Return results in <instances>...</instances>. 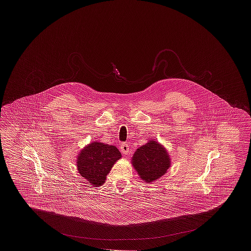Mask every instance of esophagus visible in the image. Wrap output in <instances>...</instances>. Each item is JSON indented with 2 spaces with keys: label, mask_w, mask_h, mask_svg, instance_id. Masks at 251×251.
Masks as SVG:
<instances>
[{
  "label": "esophagus",
  "mask_w": 251,
  "mask_h": 251,
  "mask_svg": "<svg viewBox=\"0 0 251 251\" xmlns=\"http://www.w3.org/2000/svg\"><path fill=\"white\" fill-rule=\"evenodd\" d=\"M120 151H121V152H122L124 155L129 154V152H130V147H129V144H121V145H120Z\"/></svg>",
  "instance_id": "34e87169"
}]
</instances>
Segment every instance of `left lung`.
<instances>
[{"label": "left lung", "instance_id": "8db88e82", "mask_svg": "<svg viewBox=\"0 0 251 251\" xmlns=\"http://www.w3.org/2000/svg\"><path fill=\"white\" fill-rule=\"evenodd\" d=\"M131 160L133 167L145 182L159 179L170 167L167 151L155 141H150L137 149Z\"/></svg>", "mask_w": 251, "mask_h": 251}]
</instances>
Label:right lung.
I'll return each instance as SVG.
<instances>
[{
	"instance_id": "1",
	"label": "right lung",
	"mask_w": 251,
	"mask_h": 251,
	"mask_svg": "<svg viewBox=\"0 0 251 251\" xmlns=\"http://www.w3.org/2000/svg\"><path fill=\"white\" fill-rule=\"evenodd\" d=\"M120 158L121 153L115 146L93 142L79 154L78 171L90 183L100 186L103 184L106 175Z\"/></svg>"
}]
</instances>
